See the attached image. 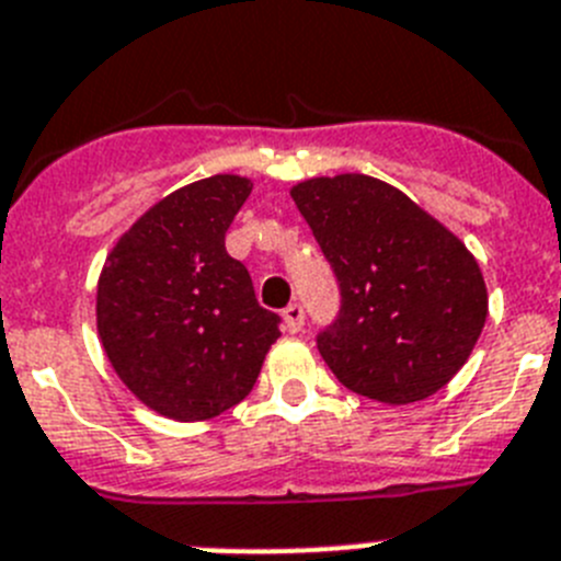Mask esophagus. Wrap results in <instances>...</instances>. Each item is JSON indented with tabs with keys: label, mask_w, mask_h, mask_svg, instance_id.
<instances>
[{
	"label": "esophagus",
	"mask_w": 561,
	"mask_h": 561,
	"mask_svg": "<svg viewBox=\"0 0 561 561\" xmlns=\"http://www.w3.org/2000/svg\"><path fill=\"white\" fill-rule=\"evenodd\" d=\"M282 321H285V330L290 332V335L301 332V327H305V310H301V305H287L285 310H282Z\"/></svg>",
	"instance_id": "esophagus-1"
}]
</instances>
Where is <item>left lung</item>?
Returning <instances> with one entry per match:
<instances>
[{
    "instance_id": "1",
    "label": "left lung",
    "mask_w": 561,
    "mask_h": 561,
    "mask_svg": "<svg viewBox=\"0 0 561 561\" xmlns=\"http://www.w3.org/2000/svg\"><path fill=\"white\" fill-rule=\"evenodd\" d=\"M341 285L318 352L350 391L386 405L427 400L476 350L489 296L478 260L397 186L363 173L290 190Z\"/></svg>"
}]
</instances>
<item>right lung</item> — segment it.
<instances>
[{"mask_svg": "<svg viewBox=\"0 0 561 561\" xmlns=\"http://www.w3.org/2000/svg\"><path fill=\"white\" fill-rule=\"evenodd\" d=\"M245 175H211L164 195L105 256L98 332L136 400L175 422H204L254 388L279 316L256 305L226 229L251 195Z\"/></svg>", "mask_w": 561, "mask_h": 561, "instance_id": "right-lung-1", "label": "right lung"}]
</instances>
